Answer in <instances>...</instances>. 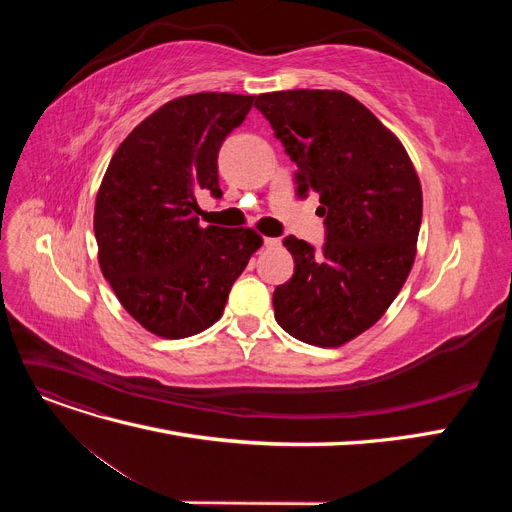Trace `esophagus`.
Wrapping results in <instances>:
<instances>
[{"instance_id": "obj_1", "label": "esophagus", "mask_w": 512, "mask_h": 512, "mask_svg": "<svg viewBox=\"0 0 512 512\" xmlns=\"http://www.w3.org/2000/svg\"><path fill=\"white\" fill-rule=\"evenodd\" d=\"M262 243H265V247H277L282 241L275 239V237H265V241H262Z\"/></svg>"}]
</instances>
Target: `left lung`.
Returning <instances> with one entry per match:
<instances>
[{
	"label": "left lung",
	"mask_w": 512,
	"mask_h": 512,
	"mask_svg": "<svg viewBox=\"0 0 512 512\" xmlns=\"http://www.w3.org/2000/svg\"><path fill=\"white\" fill-rule=\"evenodd\" d=\"M297 164V194H320L327 241L288 235L294 275L273 292L292 337L337 348L384 316L408 280L423 192L399 138L359 100L331 89L260 94L254 104Z\"/></svg>",
	"instance_id": "8db88e82"
}]
</instances>
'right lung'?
<instances>
[{
	"instance_id": "add662e5",
	"label": "right lung",
	"mask_w": 512,
	"mask_h": 512,
	"mask_svg": "<svg viewBox=\"0 0 512 512\" xmlns=\"http://www.w3.org/2000/svg\"><path fill=\"white\" fill-rule=\"evenodd\" d=\"M256 96L170 100L126 136L96 196L102 275L126 312L166 339L218 322L228 292L262 245L252 228H203L196 192L222 196L218 153Z\"/></svg>"
}]
</instances>
